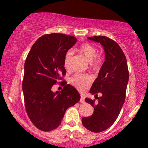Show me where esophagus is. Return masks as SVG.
<instances>
[{"label":"esophagus","mask_w":148,"mask_h":148,"mask_svg":"<svg viewBox=\"0 0 148 148\" xmlns=\"http://www.w3.org/2000/svg\"><path fill=\"white\" fill-rule=\"evenodd\" d=\"M85 102V98L84 95H81V99H80V102L84 103Z\"/></svg>","instance_id":"1"}]
</instances>
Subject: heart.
<instances>
[{
  "label": "heart",
  "mask_w": 148,
  "mask_h": 148,
  "mask_svg": "<svg viewBox=\"0 0 148 148\" xmlns=\"http://www.w3.org/2000/svg\"><path fill=\"white\" fill-rule=\"evenodd\" d=\"M76 51L84 56L89 61V66L93 71H98L102 67L104 62V56L102 54H98V49L96 46L90 43H84L76 48ZM72 50H68L64 56L63 65L66 70L71 69L73 58ZM92 82V77L90 75L85 73H76L71 79V83L78 90L84 91Z\"/></svg>",
  "instance_id": "1"
}]
</instances>
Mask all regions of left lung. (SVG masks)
I'll return each mask as SVG.
<instances>
[{
	"instance_id": "left-lung-1",
	"label": "left lung",
	"mask_w": 148,
	"mask_h": 148,
	"mask_svg": "<svg viewBox=\"0 0 148 148\" xmlns=\"http://www.w3.org/2000/svg\"><path fill=\"white\" fill-rule=\"evenodd\" d=\"M88 39L103 46L105 61L90 91L95 95V99L85 100L94 108V112L90 116L84 117L82 122L89 131L99 133L112 126L121 112L126 96L129 70L124 52L116 42L103 36ZM98 93L101 94L100 97Z\"/></svg>"
}]
</instances>
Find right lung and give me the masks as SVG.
Segmentation results:
<instances>
[{"label": "right lung", "mask_w": 148, "mask_h": 148, "mask_svg": "<svg viewBox=\"0 0 148 148\" xmlns=\"http://www.w3.org/2000/svg\"><path fill=\"white\" fill-rule=\"evenodd\" d=\"M77 40L63 34H45L36 40L26 58L22 83L25 107L30 121L40 130L57 128L66 109L80 100L76 89L64 80L60 92L51 90L66 75L64 56Z\"/></svg>", "instance_id": "right-lung-1"}]
</instances>
